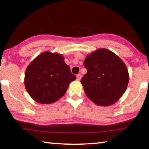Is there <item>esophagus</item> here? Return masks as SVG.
Segmentation results:
<instances>
[{"mask_svg":"<svg viewBox=\"0 0 149 149\" xmlns=\"http://www.w3.org/2000/svg\"><path fill=\"white\" fill-rule=\"evenodd\" d=\"M76 77H77V81H80V79H81V74H77L76 75Z\"/></svg>","mask_w":149,"mask_h":149,"instance_id":"obj_1","label":"esophagus"}]
</instances>
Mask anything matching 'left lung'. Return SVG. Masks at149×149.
Instances as JSON below:
<instances>
[{
    "mask_svg": "<svg viewBox=\"0 0 149 149\" xmlns=\"http://www.w3.org/2000/svg\"><path fill=\"white\" fill-rule=\"evenodd\" d=\"M87 73L81 79L84 92L97 106H108L123 96L129 74L124 62L104 48L87 55L84 62Z\"/></svg>",
    "mask_w": 149,
    "mask_h": 149,
    "instance_id": "8db88e82",
    "label": "left lung"
}]
</instances>
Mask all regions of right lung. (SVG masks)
I'll use <instances>...</instances> for the list:
<instances>
[{"instance_id": "add662e5", "label": "right lung", "mask_w": 149, "mask_h": 149, "mask_svg": "<svg viewBox=\"0 0 149 149\" xmlns=\"http://www.w3.org/2000/svg\"><path fill=\"white\" fill-rule=\"evenodd\" d=\"M76 77L58 53L45 52L31 62L26 69L24 84L29 96L42 104L54 103L65 94Z\"/></svg>"}]
</instances>
